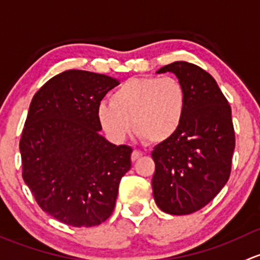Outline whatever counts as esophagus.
I'll use <instances>...</instances> for the list:
<instances>
[{
  "mask_svg": "<svg viewBox=\"0 0 260 260\" xmlns=\"http://www.w3.org/2000/svg\"><path fill=\"white\" fill-rule=\"evenodd\" d=\"M141 156H143V152L139 151V150H134L133 154H131V160H133V161H136V160L140 159Z\"/></svg>",
  "mask_w": 260,
  "mask_h": 260,
  "instance_id": "1",
  "label": "esophagus"
}]
</instances>
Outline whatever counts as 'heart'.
<instances>
[{
	"label": "heart",
	"instance_id": "1",
	"mask_svg": "<svg viewBox=\"0 0 260 260\" xmlns=\"http://www.w3.org/2000/svg\"><path fill=\"white\" fill-rule=\"evenodd\" d=\"M110 100L99 104L96 116L115 143L133 127L143 140L164 143L179 130L186 110L185 89L174 77H134L122 82Z\"/></svg>",
	"mask_w": 260,
	"mask_h": 260
}]
</instances>
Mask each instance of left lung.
Segmentation results:
<instances>
[{"label": "left lung", "mask_w": 260, "mask_h": 260, "mask_svg": "<svg viewBox=\"0 0 260 260\" xmlns=\"http://www.w3.org/2000/svg\"><path fill=\"white\" fill-rule=\"evenodd\" d=\"M173 72L186 92L179 130L155 146L152 194L162 211L186 215L204 208L228 181L235 148L232 109L215 80L194 63L175 61Z\"/></svg>", "instance_id": "left-lung-1"}]
</instances>
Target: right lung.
I'll return each mask as SVG.
<instances>
[{
    "instance_id": "right-lung-1",
    "label": "right lung",
    "mask_w": 260,
    "mask_h": 260,
    "mask_svg": "<svg viewBox=\"0 0 260 260\" xmlns=\"http://www.w3.org/2000/svg\"><path fill=\"white\" fill-rule=\"evenodd\" d=\"M120 82L90 71L56 75L32 99L20 141L22 178L42 210L71 226L112 214L133 149L100 134L96 110Z\"/></svg>"
}]
</instances>
